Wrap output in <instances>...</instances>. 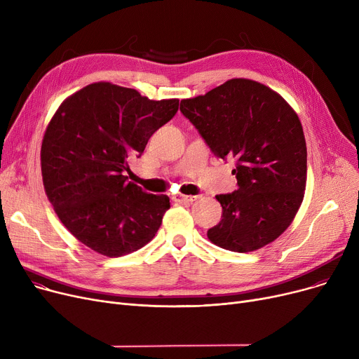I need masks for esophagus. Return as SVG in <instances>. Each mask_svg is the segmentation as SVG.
I'll list each match as a JSON object with an SVG mask.
<instances>
[{"label":"esophagus","mask_w":359,"mask_h":359,"mask_svg":"<svg viewBox=\"0 0 359 359\" xmlns=\"http://www.w3.org/2000/svg\"><path fill=\"white\" fill-rule=\"evenodd\" d=\"M198 198H199V196H196V195H179L176 201H179V202H189V203H192V202H194V201H196Z\"/></svg>","instance_id":"1"}]
</instances>
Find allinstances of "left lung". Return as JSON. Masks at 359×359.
<instances>
[{"label": "left lung", "instance_id": "1", "mask_svg": "<svg viewBox=\"0 0 359 359\" xmlns=\"http://www.w3.org/2000/svg\"><path fill=\"white\" fill-rule=\"evenodd\" d=\"M180 111L217 157L237 161L238 189L215 196L222 217L208 238L237 253L272 243L290 227L306 191L307 147L294 109L266 86L233 79L182 100Z\"/></svg>", "mask_w": 359, "mask_h": 359}]
</instances>
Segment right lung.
Returning a JSON list of instances; mask_svg holds the SVG:
<instances>
[{
  "label": "right lung",
  "mask_w": 359,
  "mask_h": 359,
  "mask_svg": "<svg viewBox=\"0 0 359 359\" xmlns=\"http://www.w3.org/2000/svg\"><path fill=\"white\" fill-rule=\"evenodd\" d=\"M177 110V99L149 100L134 88L94 83L55 111L41 149L45 192L67 230L91 250L119 257L156 236L170 199L128 182V163Z\"/></svg>",
  "instance_id": "right-lung-1"
}]
</instances>
